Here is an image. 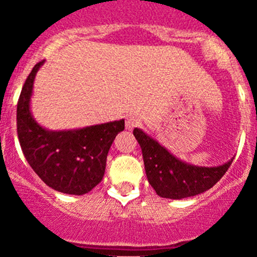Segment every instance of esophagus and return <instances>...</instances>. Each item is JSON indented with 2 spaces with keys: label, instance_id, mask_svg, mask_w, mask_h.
I'll return each instance as SVG.
<instances>
[{
  "label": "esophagus",
  "instance_id": "1",
  "mask_svg": "<svg viewBox=\"0 0 257 257\" xmlns=\"http://www.w3.org/2000/svg\"><path fill=\"white\" fill-rule=\"evenodd\" d=\"M139 124V118L136 117V115L130 114L128 117L126 118V128L127 130H133L134 127H136Z\"/></svg>",
  "mask_w": 257,
  "mask_h": 257
}]
</instances>
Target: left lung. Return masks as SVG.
Instances as JSON below:
<instances>
[{"mask_svg": "<svg viewBox=\"0 0 257 257\" xmlns=\"http://www.w3.org/2000/svg\"><path fill=\"white\" fill-rule=\"evenodd\" d=\"M134 136L142 148L149 184L162 198L183 199L211 189L233 161L213 167L196 166L179 160L140 128H134Z\"/></svg>", "mask_w": 257, "mask_h": 257, "instance_id": "8db88e82", "label": "left lung"}]
</instances>
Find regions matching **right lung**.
Returning <instances> with one entry per match:
<instances>
[{"label":"right lung","mask_w":257,"mask_h":257,"mask_svg":"<svg viewBox=\"0 0 257 257\" xmlns=\"http://www.w3.org/2000/svg\"><path fill=\"white\" fill-rule=\"evenodd\" d=\"M45 60L33 67L20 92L17 109L18 138L26 160L46 185L65 194L82 196L100 183L106 156L124 119L76 128L47 130L31 112L36 73Z\"/></svg>","instance_id":"right-lung-1"}]
</instances>
